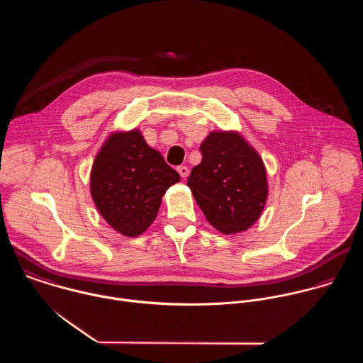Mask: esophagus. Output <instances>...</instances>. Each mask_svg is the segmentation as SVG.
I'll list each match as a JSON object with an SVG mask.
<instances>
[{
  "mask_svg": "<svg viewBox=\"0 0 363 363\" xmlns=\"http://www.w3.org/2000/svg\"><path fill=\"white\" fill-rule=\"evenodd\" d=\"M177 172H179V174H180L183 179H186V177L189 176V167H187V166H179V167H177Z\"/></svg>",
  "mask_w": 363,
  "mask_h": 363,
  "instance_id": "esophagus-1",
  "label": "esophagus"
}]
</instances>
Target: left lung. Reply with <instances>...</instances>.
Returning a JSON list of instances; mask_svg holds the SVG:
<instances>
[{
    "label": "left lung",
    "mask_w": 363,
    "mask_h": 363,
    "mask_svg": "<svg viewBox=\"0 0 363 363\" xmlns=\"http://www.w3.org/2000/svg\"><path fill=\"white\" fill-rule=\"evenodd\" d=\"M200 151L187 186L208 222L223 235L249 229L268 196L262 159L236 131H212Z\"/></svg>",
    "instance_id": "left-lung-1"
}]
</instances>
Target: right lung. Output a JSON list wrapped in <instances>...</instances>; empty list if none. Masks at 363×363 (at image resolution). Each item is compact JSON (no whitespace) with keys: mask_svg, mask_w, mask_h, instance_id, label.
<instances>
[{"mask_svg":"<svg viewBox=\"0 0 363 363\" xmlns=\"http://www.w3.org/2000/svg\"><path fill=\"white\" fill-rule=\"evenodd\" d=\"M179 180L140 130L113 133L94 160L91 194L114 230L135 238L155 220L163 194Z\"/></svg>","mask_w":363,"mask_h":363,"instance_id":"obj_1","label":"right lung"}]
</instances>
